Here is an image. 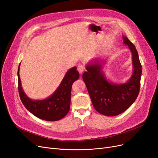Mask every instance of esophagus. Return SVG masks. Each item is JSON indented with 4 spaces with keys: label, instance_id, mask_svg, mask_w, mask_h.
<instances>
[{
    "label": "esophagus",
    "instance_id": "1",
    "mask_svg": "<svg viewBox=\"0 0 158 158\" xmlns=\"http://www.w3.org/2000/svg\"><path fill=\"white\" fill-rule=\"evenodd\" d=\"M77 71L80 73H82V72H83L85 71V67L82 64H80L77 66Z\"/></svg>",
    "mask_w": 158,
    "mask_h": 158
}]
</instances>
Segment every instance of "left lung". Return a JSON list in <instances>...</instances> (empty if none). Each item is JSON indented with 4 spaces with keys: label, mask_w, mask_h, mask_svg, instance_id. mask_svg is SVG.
I'll list each match as a JSON object with an SVG mask.
<instances>
[{
    "label": "left lung",
    "mask_w": 158,
    "mask_h": 158,
    "mask_svg": "<svg viewBox=\"0 0 158 158\" xmlns=\"http://www.w3.org/2000/svg\"><path fill=\"white\" fill-rule=\"evenodd\" d=\"M123 44L127 45L132 54L133 72L125 83H114L107 79L102 71L106 60L96 58L86 66V72L82 79L95 110L103 115H118L127 110L136 99L140 88L142 76L141 65L137 50L127 36H122Z\"/></svg>",
    "instance_id": "left-lung-1"
}]
</instances>
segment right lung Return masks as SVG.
Instances as JSON below:
<instances>
[{
  "mask_svg": "<svg viewBox=\"0 0 158 158\" xmlns=\"http://www.w3.org/2000/svg\"><path fill=\"white\" fill-rule=\"evenodd\" d=\"M18 69L19 92L25 107L35 117L46 121H57L63 118L70 110L72 84L79 77L76 66L69 69L55 92L44 100H32L25 94Z\"/></svg>",
  "mask_w": 158,
  "mask_h": 158,
  "instance_id": "right-lung-1",
  "label": "right lung"
}]
</instances>
